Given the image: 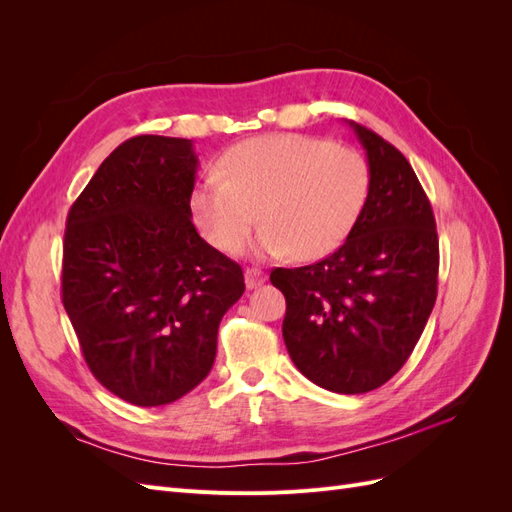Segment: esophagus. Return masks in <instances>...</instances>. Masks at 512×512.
<instances>
[{
    "instance_id": "obj_1",
    "label": "esophagus",
    "mask_w": 512,
    "mask_h": 512,
    "mask_svg": "<svg viewBox=\"0 0 512 512\" xmlns=\"http://www.w3.org/2000/svg\"><path fill=\"white\" fill-rule=\"evenodd\" d=\"M267 282V273L262 271V269H245V286L247 288H258V286H262Z\"/></svg>"
}]
</instances>
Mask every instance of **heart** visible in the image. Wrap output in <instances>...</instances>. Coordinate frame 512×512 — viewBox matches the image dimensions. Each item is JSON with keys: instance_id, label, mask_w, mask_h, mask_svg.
Segmentation results:
<instances>
[{"instance_id": "b5f03b06", "label": "heart", "mask_w": 512, "mask_h": 512, "mask_svg": "<svg viewBox=\"0 0 512 512\" xmlns=\"http://www.w3.org/2000/svg\"><path fill=\"white\" fill-rule=\"evenodd\" d=\"M371 190L361 151L305 134L247 138L224 151L215 177L196 183L190 213L222 254H237L256 224L262 256L316 260L359 224Z\"/></svg>"}]
</instances>
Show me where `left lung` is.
<instances>
[{"label": "left lung", "instance_id": "left-lung-1", "mask_svg": "<svg viewBox=\"0 0 512 512\" xmlns=\"http://www.w3.org/2000/svg\"><path fill=\"white\" fill-rule=\"evenodd\" d=\"M371 190L359 224L316 265L275 269L292 363L322 389L374 391L408 361L438 294V232L410 162L359 123Z\"/></svg>", "mask_w": 512, "mask_h": 512}]
</instances>
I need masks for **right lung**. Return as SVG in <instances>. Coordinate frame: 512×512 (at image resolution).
<instances>
[{
    "label": "right lung",
    "instance_id": "obj_1",
    "mask_svg": "<svg viewBox=\"0 0 512 512\" xmlns=\"http://www.w3.org/2000/svg\"><path fill=\"white\" fill-rule=\"evenodd\" d=\"M196 170L188 138L134 136L68 213L64 307L91 374L134 406L173 404L207 378L245 290L237 262L192 224Z\"/></svg>",
    "mask_w": 512,
    "mask_h": 512
}]
</instances>
